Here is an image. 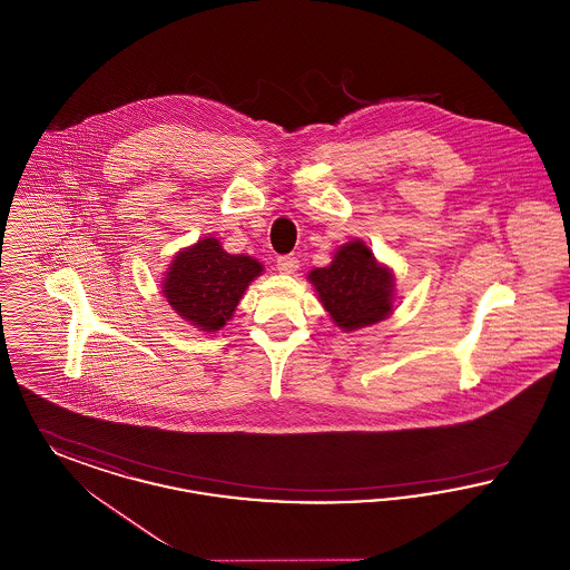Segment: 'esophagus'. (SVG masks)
<instances>
[{
	"instance_id": "esophagus-1",
	"label": "esophagus",
	"mask_w": 570,
	"mask_h": 570,
	"mask_svg": "<svg viewBox=\"0 0 570 570\" xmlns=\"http://www.w3.org/2000/svg\"><path fill=\"white\" fill-rule=\"evenodd\" d=\"M298 269V258L296 256H279L277 258V272L279 274H295Z\"/></svg>"
}]
</instances>
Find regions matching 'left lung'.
Returning <instances> with one entry per match:
<instances>
[{
	"label": "left lung",
	"mask_w": 570,
	"mask_h": 570,
	"mask_svg": "<svg viewBox=\"0 0 570 570\" xmlns=\"http://www.w3.org/2000/svg\"><path fill=\"white\" fill-rule=\"evenodd\" d=\"M322 307L335 326L352 333L386 320L394 312V274L363 239L340 246L326 267L307 274Z\"/></svg>",
	"instance_id": "obj_1"
}]
</instances>
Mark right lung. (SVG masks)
<instances>
[{"label": "right lung", "instance_id": "obj_1", "mask_svg": "<svg viewBox=\"0 0 570 570\" xmlns=\"http://www.w3.org/2000/svg\"><path fill=\"white\" fill-rule=\"evenodd\" d=\"M263 272L265 267L256 258L228 254L216 237L207 235L176 252L160 279V293L190 326L204 333H218Z\"/></svg>", "mask_w": 570, "mask_h": 570}]
</instances>
